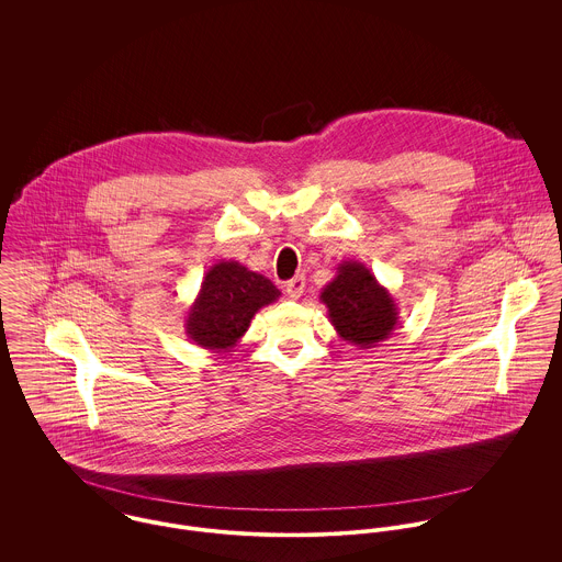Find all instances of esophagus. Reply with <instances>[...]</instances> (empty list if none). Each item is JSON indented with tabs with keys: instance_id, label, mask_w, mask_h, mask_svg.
Returning a JSON list of instances; mask_svg holds the SVG:
<instances>
[{
	"instance_id": "34e87169",
	"label": "esophagus",
	"mask_w": 562,
	"mask_h": 562,
	"mask_svg": "<svg viewBox=\"0 0 562 562\" xmlns=\"http://www.w3.org/2000/svg\"><path fill=\"white\" fill-rule=\"evenodd\" d=\"M285 292H288V296H290L292 301L301 299V296H303V292H305V277H294L292 281H288Z\"/></svg>"
}]
</instances>
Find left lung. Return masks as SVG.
I'll list each match as a JSON object with an SVG mask.
<instances>
[{
    "instance_id": "obj_1",
    "label": "left lung",
    "mask_w": 562,
    "mask_h": 562,
    "mask_svg": "<svg viewBox=\"0 0 562 562\" xmlns=\"http://www.w3.org/2000/svg\"><path fill=\"white\" fill-rule=\"evenodd\" d=\"M321 301L337 335L359 348H372L394 335L398 305L387 288L361 261H341Z\"/></svg>"
}]
</instances>
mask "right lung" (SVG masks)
<instances>
[{
	"mask_svg": "<svg viewBox=\"0 0 562 562\" xmlns=\"http://www.w3.org/2000/svg\"><path fill=\"white\" fill-rule=\"evenodd\" d=\"M279 296L281 292L263 274L234 259L218 261L203 277L199 296L186 316V333L205 350L229 352L255 314Z\"/></svg>",
	"mask_w": 562,
	"mask_h": 562,
	"instance_id": "obj_1",
	"label": "right lung"
}]
</instances>
